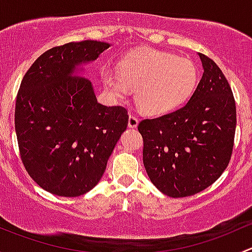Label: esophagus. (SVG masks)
Segmentation results:
<instances>
[{
	"label": "esophagus",
	"instance_id": "1",
	"mask_svg": "<svg viewBox=\"0 0 252 252\" xmlns=\"http://www.w3.org/2000/svg\"><path fill=\"white\" fill-rule=\"evenodd\" d=\"M139 124V119L138 117H135L134 114H129V121H128V126L129 128H136Z\"/></svg>",
	"mask_w": 252,
	"mask_h": 252
}]
</instances>
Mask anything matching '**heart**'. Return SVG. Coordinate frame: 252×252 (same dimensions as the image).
I'll list each match as a JSON object with an SVG mask.
<instances>
[{
	"mask_svg": "<svg viewBox=\"0 0 252 252\" xmlns=\"http://www.w3.org/2000/svg\"><path fill=\"white\" fill-rule=\"evenodd\" d=\"M101 77L112 97L124 100L131 90H136L135 101L141 111L164 114L191 95L197 69L189 58L145 48L124 58L119 73L106 68Z\"/></svg>",
	"mask_w": 252,
	"mask_h": 252,
	"instance_id": "obj_1",
	"label": "heart"
}]
</instances>
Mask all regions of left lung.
<instances>
[{
	"label": "left lung",
	"mask_w": 252,
	"mask_h": 252,
	"mask_svg": "<svg viewBox=\"0 0 252 252\" xmlns=\"http://www.w3.org/2000/svg\"><path fill=\"white\" fill-rule=\"evenodd\" d=\"M204 74L184 107L139 123L152 184L169 197L191 196L216 182L234 146L235 100L227 78L199 53Z\"/></svg>",
	"instance_id": "obj_1"
}]
</instances>
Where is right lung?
I'll list each match as a JSON object with an SVG mask.
<instances>
[{
    "label": "right lung",
    "instance_id": "obj_1",
    "mask_svg": "<svg viewBox=\"0 0 252 252\" xmlns=\"http://www.w3.org/2000/svg\"><path fill=\"white\" fill-rule=\"evenodd\" d=\"M110 47L94 40L56 46L28 69L18 90L14 124L20 158L39 187L77 197L102 178L117 141L128 126V111L97 102L77 65Z\"/></svg>",
    "mask_w": 252,
    "mask_h": 252
}]
</instances>
